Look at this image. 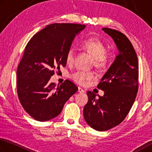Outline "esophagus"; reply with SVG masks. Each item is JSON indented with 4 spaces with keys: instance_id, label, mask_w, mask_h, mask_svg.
Listing matches in <instances>:
<instances>
[{
    "instance_id": "1",
    "label": "esophagus",
    "mask_w": 152,
    "mask_h": 152,
    "mask_svg": "<svg viewBox=\"0 0 152 152\" xmlns=\"http://www.w3.org/2000/svg\"><path fill=\"white\" fill-rule=\"evenodd\" d=\"M78 92L79 93H81V94H82V93H85V91L84 90L81 88V87H78Z\"/></svg>"
}]
</instances>
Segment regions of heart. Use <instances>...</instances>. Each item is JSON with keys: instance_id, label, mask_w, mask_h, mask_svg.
<instances>
[{"instance_id": "b5f03b06", "label": "heart", "mask_w": 152, "mask_h": 152, "mask_svg": "<svg viewBox=\"0 0 152 152\" xmlns=\"http://www.w3.org/2000/svg\"><path fill=\"white\" fill-rule=\"evenodd\" d=\"M81 47L87 50L94 57V65L98 69L105 67L107 63V49L105 45L99 39L91 38L84 41ZM75 58V50L73 48H69L66 53V61L67 63H72ZM71 78L77 83L83 85L87 81L94 79L95 75L94 72L76 71L71 74Z\"/></svg>"}]
</instances>
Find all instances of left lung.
I'll return each mask as SVG.
<instances>
[{"instance_id": "left-lung-1", "label": "left lung", "mask_w": 152, "mask_h": 152, "mask_svg": "<svg viewBox=\"0 0 152 152\" xmlns=\"http://www.w3.org/2000/svg\"><path fill=\"white\" fill-rule=\"evenodd\" d=\"M112 37L119 54L103 76L97 88L104 91L99 96L87 91L88 102L85 105L83 115L87 124L97 131H107L118 126L131 110L138 91L139 65L132 44L124 33L103 28Z\"/></svg>"}]
</instances>
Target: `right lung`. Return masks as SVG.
Wrapping results in <instances>:
<instances>
[{
  "mask_svg": "<svg viewBox=\"0 0 152 152\" xmlns=\"http://www.w3.org/2000/svg\"><path fill=\"white\" fill-rule=\"evenodd\" d=\"M85 28L81 24H51L26 45L17 71V94L24 110L35 120L46 121L59 115L77 91L67 79L57 86L49 79L60 66H66V53L74 37Z\"/></svg>",
  "mask_w": 152,
  "mask_h": 152,
  "instance_id": "obj_1",
  "label": "right lung"
}]
</instances>
